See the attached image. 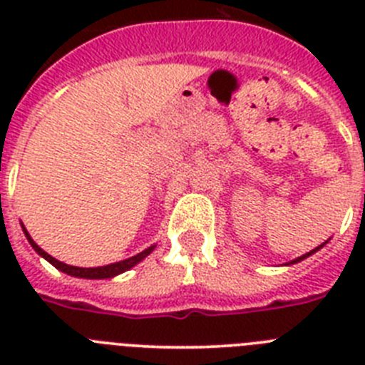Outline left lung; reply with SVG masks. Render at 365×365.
<instances>
[{
    "instance_id": "8db88e82",
    "label": "left lung",
    "mask_w": 365,
    "mask_h": 365,
    "mask_svg": "<svg viewBox=\"0 0 365 365\" xmlns=\"http://www.w3.org/2000/svg\"><path fill=\"white\" fill-rule=\"evenodd\" d=\"M325 243H327V241H325ZM325 243H322L320 247H316V248H312L311 252H307V254H303V256H299V257H296V259H292V261H289V263H287V265H294V263H298V261H302V259H305V257H309V256H312V254L314 252H318V250H320L322 247H324Z\"/></svg>"
}]
</instances>
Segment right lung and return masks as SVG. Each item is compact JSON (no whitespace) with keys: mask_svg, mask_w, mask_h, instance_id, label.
I'll return each instance as SVG.
<instances>
[{"mask_svg":"<svg viewBox=\"0 0 365 365\" xmlns=\"http://www.w3.org/2000/svg\"><path fill=\"white\" fill-rule=\"evenodd\" d=\"M24 232H25V237L29 240V243H31V247L36 250L38 254H40L41 257H45V259L49 261L51 265L56 267L58 270H62V272L69 274V276H74V278H86V279H106V278H113V276H118V274L125 272V270H130L131 267H135L137 263H140V261L144 259L146 256H150L151 252H153V247H148L146 250H143L140 254H137V256L133 257H128V259L124 261H118V263H111V265H106V267H95V269H82V267H73V265H66V263H62V261L54 259L53 256H49V254L45 252V250H41L40 247H38L34 241H32V237L29 235V232L25 230L24 227Z\"/></svg>","mask_w":365,"mask_h":365,"instance_id":"add662e5","label":"right lung"}]
</instances>
